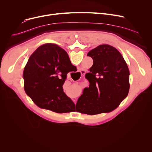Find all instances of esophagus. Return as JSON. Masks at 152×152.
<instances>
[{
  "instance_id": "obj_1",
  "label": "esophagus",
  "mask_w": 152,
  "mask_h": 152,
  "mask_svg": "<svg viewBox=\"0 0 152 152\" xmlns=\"http://www.w3.org/2000/svg\"><path fill=\"white\" fill-rule=\"evenodd\" d=\"M78 72H79V73H81V75H85L86 74V71H85V70H80V71H78Z\"/></svg>"
}]
</instances>
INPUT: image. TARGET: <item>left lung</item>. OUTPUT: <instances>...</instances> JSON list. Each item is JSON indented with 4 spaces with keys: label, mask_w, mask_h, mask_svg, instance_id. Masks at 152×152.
I'll use <instances>...</instances> for the list:
<instances>
[{
    "label": "left lung",
    "mask_w": 152,
    "mask_h": 152,
    "mask_svg": "<svg viewBox=\"0 0 152 152\" xmlns=\"http://www.w3.org/2000/svg\"><path fill=\"white\" fill-rule=\"evenodd\" d=\"M87 56L93 59L91 73L86 75L89 87L85 88L76 107L87 115L107 113L115 110L129 91V71L119 52L107 44L91 50Z\"/></svg>",
    "instance_id": "obj_1"
}]
</instances>
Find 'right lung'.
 I'll return each instance as SVG.
<instances>
[{
  "mask_svg": "<svg viewBox=\"0 0 152 152\" xmlns=\"http://www.w3.org/2000/svg\"><path fill=\"white\" fill-rule=\"evenodd\" d=\"M66 52L53 44L38 47L23 71L24 88L38 107L54 112L67 113L75 103L63 92L67 74L75 71Z\"/></svg>",
  "mask_w": 152,
  "mask_h": 152,
  "instance_id": "add662e5",
  "label": "right lung"
}]
</instances>
